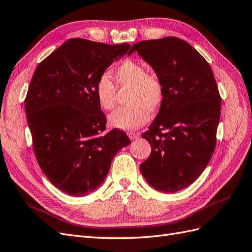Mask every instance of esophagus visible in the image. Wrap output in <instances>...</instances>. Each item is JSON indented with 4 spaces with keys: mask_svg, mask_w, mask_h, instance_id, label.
<instances>
[{
    "mask_svg": "<svg viewBox=\"0 0 252 252\" xmlns=\"http://www.w3.org/2000/svg\"><path fill=\"white\" fill-rule=\"evenodd\" d=\"M128 136H129V139H130V140H135V139L140 138V133H135V132H129V133H128Z\"/></svg>",
    "mask_w": 252,
    "mask_h": 252,
    "instance_id": "obj_1",
    "label": "esophagus"
}]
</instances>
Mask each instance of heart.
<instances>
[{
    "mask_svg": "<svg viewBox=\"0 0 252 252\" xmlns=\"http://www.w3.org/2000/svg\"><path fill=\"white\" fill-rule=\"evenodd\" d=\"M113 81L102 74L95 84V96L104 111L114 109L119 91L127 90V106L109 116L113 127L131 131L140 128L149 119L150 112H157L164 102L165 88L155 73L147 72L146 67L134 60H125L113 71Z\"/></svg>",
    "mask_w": 252,
    "mask_h": 252,
    "instance_id": "heart-1",
    "label": "heart"
}]
</instances>
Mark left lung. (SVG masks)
I'll list each match as a JSON object with an SVG mask.
<instances>
[{
  "instance_id": "8db88e82",
  "label": "left lung",
  "mask_w": 252,
  "mask_h": 252,
  "mask_svg": "<svg viewBox=\"0 0 252 252\" xmlns=\"http://www.w3.org/2000/svg\"><path fill=\"white\" fill-rule=\"evenodd\" d=\"M162 81L165 98L143 133L151 154L140 169L148 184L175 192L200 177L215 152L220 95L211 67L191 45L175 36L135 43Z\"/></svg>"
}]
</instances>
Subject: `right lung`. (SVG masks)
Masks as SVG:
<instances>
[{"label": "right lung", "mask_w": 252, "mask_h": 252, "mask_svg": "<svg viewBox=\"0 0 252 252\" xmlns=\"http://www.w3.org/2000/svg\"><path fill=\"white\" fill-rule=\"evenodd\" d=\"M129 49L128 43L70 39L42 61L30 81L25 110L36 161L67 194L86 195L100 187L113 157L131 143L118 128L105 132L95 96L97 79Z\"/></svg>", "instance_id": "right-lung-1"}]
</instances>
